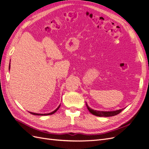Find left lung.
<instances>
[{"instance_id":"8db88e82","label":"left lung","mask_w":149,"mask_h":149,"mask_svg":"<svg viewBox=\"0 0 149 149\" xmlns=\"http://www.w3.org/2000/svg\"><path fill=\"white\" fill-rule=\"evenodd\" d=\"M86 104L88 109L89 110V111L91 112V114H93L94 116H99V117H111V116H116L117 114H119L121 111H123L124 110V109H119L117 111H96V110H94L91 108H90L86 103Z\"/></svg>"}]
</instances>
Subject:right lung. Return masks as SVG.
<instances>
[{
	"mask_svg": "<svg viewBox=\"0 0 149 149\" xmlns=\"http://www.w3.org/2000/svg\"><path fill=\"white\" fill-rule=\"evenodd\" d=\"M10 65H9V67H8V69L10 70ZM60 107V105L59 106H58L55 111H53V112H50V113H48V114H38V113H35V112H30V114H31L36 115V116H47V115H52V114L55 113V112H56L58 111V109H59Z\"/></svg>",
	"mask_w": 149,
	"mask_h": 149,
	"instance_id": "right-lung-1",
	"label": "right lung"
}]
</instances>
